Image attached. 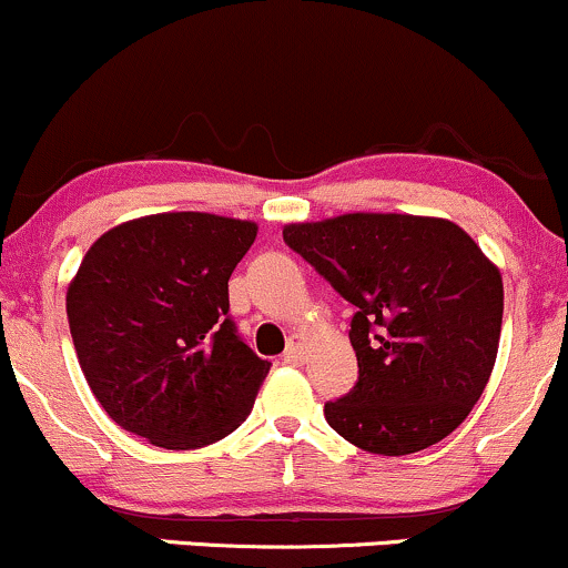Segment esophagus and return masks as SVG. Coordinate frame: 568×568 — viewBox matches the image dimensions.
Here are the masks:
<instances>
[{"label":"esophagus","instance_id":"obj_1","mask_svg":"<svg viewBox=\"0 0 568 568\" xmlns=\"http://www.w3.org/2000/svg\"><path fill=\"white\" fill-rule=\"evenodd\" d=\"M305 356V337L303 335H292L290 345L284 351V364H300Z\"/></svg>","mask_w":568,"mask_h":568}]
</instances>
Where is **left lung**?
Segmentation results:
<instances>
[{"label": "left lung", "mask_w": 568, "mask_h": 568, "mask_svg": "<svg viewBox=\"0 0 568 568\" xmlns=\"http://www.w3.org/2000/svg\"><path fill=\"white\" fill-rule=\"evenodd\" d=\"M284 242L356 305L358 383L326 423L372 455L438 444L470 415L497 362L503 276L444 217L348 212L284 225Z\"/></svg>", "instance_id": "1"}]
</instances>
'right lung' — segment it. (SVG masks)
Wrapping results in <instances>:
<instances>
[{
    "mask_svg": "<svg viewBox=\"0 0 568 568\" xmlns=\"http://www.w3.org/2000/svg\"><path fill=\"white\" fill-rule=\"evenodd\" d=\"M255 236L252 220L162 212L87 250L65 313L113 423L162 449H199L244 423L271 364L236 335L229 278Z\"/></svg>",
    "mask_w": 568,
    "mask_h": 568,
    "instance_id": "1",
    "label": "right lung"
}]
</instances>
